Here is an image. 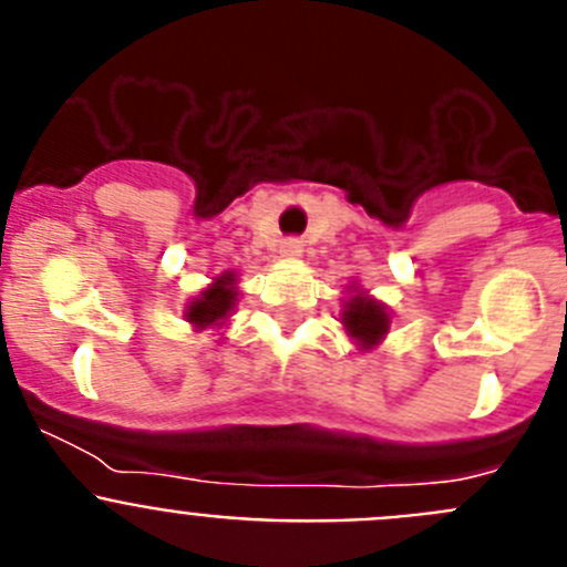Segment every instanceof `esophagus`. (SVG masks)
Segmentation results:
<instances>
[{
    "mask_svg": "<svg viewBox=\"0 0 567 567\" xmlns=\"http://www.w3.org/2000/svg\"><path fill=\"white\" fill-rule=\"evenodd\" d=\"M280 258H287V260H298L300 255H303V244H300V240H295V238H289V240H284V244H280Z\"/></svg>",
    "mask_w": 567,
    "mask_h": 567,
    "instance_id": "1",
    "label": "esophagus"
}]
</instances>
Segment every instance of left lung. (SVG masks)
Here are the masks:
<instances>
[{"label": "left lung", "instance_id": "obj_1", "mask_svg": "<svg viewBox=\"0 0 567 567\" xmlns=\"http://www.w3.org/2000/svg\"><path fill=\"white\" fill-rule=\"evenodd\" d=\"M346 292H349V298L340 300V307H343L340 309V323H343L346 334L352 338L360 352H372L389 334L392 312H389L383 300L360 289L358 284H352Z\"/></svg>", "mask_w": 567, "mask_h": 567}]
</instances>
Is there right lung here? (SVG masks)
Listing matches in <instances>:
<instances>
[{"label": "right lung", "instance_id": "right-lung-1", "mask_svg": "<svg viewBox=\"0 0 567 567\" xmlns=\"http://www.w3.org/2000/svg\"><path fill=\"white\" fill-rule=\"evenodd\" d=\"M238 272L227 269V272L215 275L207 287L195 298L187 300L184 307V320L195 332H207V329H221L235 312V303H238Z\"/></svg>", "mask_w": 567, "mask_h": 567}]
</instances>
